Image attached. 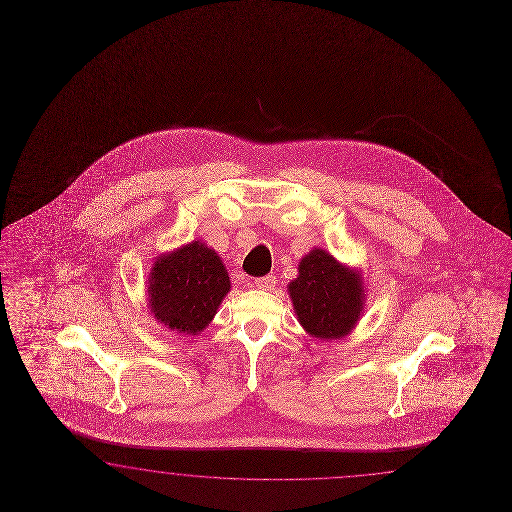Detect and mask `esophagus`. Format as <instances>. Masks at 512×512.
I'll list each match as a JSON object with an SVG mask.
<instances>
[{"instance_id": "esophagus-1", "label": "esophagus", "mask_w": 512, "mask_h": 512, "mask_svg": "<svg viewBox=\"0 0 512 512\" xmlns=\"http://www.w3.org/2000/svg\"><path fill=\"white\" fill-rule=\"evenodd\" d=\"M276 283V276L257 277V279L253 281V287H255V289H261V291H272V289L276 287Z\"/></svg>"}]
</instances>
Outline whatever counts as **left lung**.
Masks as SVG:
<instances>
[{"mask_svg":"<svg viewBox=\"0 0 512 512\" xmlns=\"http://www.w3.org/2000/svg\"><path fill=\"white\" fill-rule=\"evenodd\" d=\"M294 313L305 332L317 339H341L358 324L365 291L358 270L339 263L315 248L298 264V277L289 283Z\"/></svg>","mask_w":512,"mask_h":512,"instance_id":"8db88e82","label":"left lung"}]
</instances>
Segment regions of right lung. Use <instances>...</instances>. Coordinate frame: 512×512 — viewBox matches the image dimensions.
Returning a JSON list of instances; mask_svg holds the SVG:
<instances>
[{"instance_id":"obj_1","label":"right lung","mask_w":512,"mask_h":512,"mask_svg":"<svg viewBox=\"0 0 512 512\" xmlns=\"http://www.w3.org/2000/svg\"><path fill=\"white\" fill-rule=\"evenodd\" d=\"M229 289L220 255L199 240L156 257L147 281L154 318L184 335L207 328Z\"/></svg>"}]
</instances>
